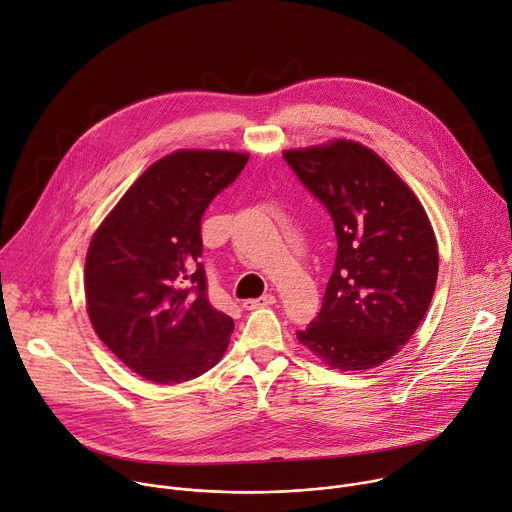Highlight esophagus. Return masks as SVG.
<instances>
[{"instance_id":"1","label":"esophagus","mask_w":512,"mask_h":512,"mask_svg":"<svg viewBox=\"0 0 512 512\" xmlns=\"http://www.w3.org/2000/svg\"><path fill=\"white\" fill-rule=\"evenodd\" d=\"M273 304H275V296L265 294V296H261V298H257V300H245V302H243V308H245V310H255V308L273 306Z\"/></svg>"}]
</instances>
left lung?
Listing matches in <instances>:
<instances>
[{"label": "left lung", "mask_w": 512, "mask_h": 512, "mask_svg": "<svg viewBox=\"0 0 512 512\" xmlns=\"http://www.w3.org/2000/svg\"><path fill=\"white\" fill-rule=\"evenodd\" d=\"M283 158L330 212L338 241L320 314L298 340L332 369L379 367L429 308L440 267L429 218L367 145L336 139Z\"/></svg>", "instance_id": "8db88e82"}]
</instances>
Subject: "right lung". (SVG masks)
<instances>
[{
    "label": "right lung",
    "instance_id": "add662e5",
    "mask_svg": "<svg viewBox=\"0 0 512 512\" xmlns=\"http://www.w3.org/2000/svg\"><path fill=\"white\" fill-rule=\"evenodd\" d=\"M249 154L180 150L145 170L91 239L85 296L107 348L143 379L176 385L221 360L235 322L206 294L200 221Z\"/></svg>",
    "mask_w": 512,
    "mask_h": 512
}]
</instances>
